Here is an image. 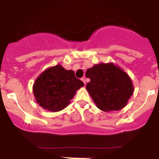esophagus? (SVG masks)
Segmentation results:
<instances>
[{
  "instance_id": "1",
  "label": "esophagus",
  "mask_w": 159,
  "mask_h": 159,
  "mask_svg": "<svg viewBox=\"0 0 159 159\" xmlns=\"http://www.w3.org/2000/svg\"><path fill=\"white\" fill-rule=\"evenodd\" d=\"M81 81L84 82V84H86V81H85V78H81Z\"/></svg>"
}]
</instances>
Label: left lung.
<instances>
[{
    "label": "left lung",
    "mask_w": 159,
    "mask_h": 159,
    "mask_svg": "<svg viewBox=\"0 0 159 159\" xmlns=\"http://www.w3.org/2000/svg\"><path fill=\"white\" fill-rule=\"evenodd\" d=\"M86 77L90 78L86 89L96 107L105 112L121 110L134 93L129 75L113 63L94 65L87 69Z\"/></svg>",
    "instance_id": "1"
}]
</instances>
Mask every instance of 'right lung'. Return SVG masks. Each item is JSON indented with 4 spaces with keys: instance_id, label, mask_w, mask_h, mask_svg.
<instances>
[{
    "instance_id": "right-lung-1",
    "label": "right lung",
    "mask_w": 159,
    "mask_h": 159,
    "mask_svg": "<svg viewBox=\"0 0 159 159\" xmlns=\"http://www.w3.org/2000/svg\"><path fill=\"white\" fill-rule=\"evenodd\" d=\"M84 86L73 71L66 70L58 64L45 69L38 76L33 93L36 102L43 108L57 112L68 106L76 91Z\"/></svg>"
}]
</instances>
